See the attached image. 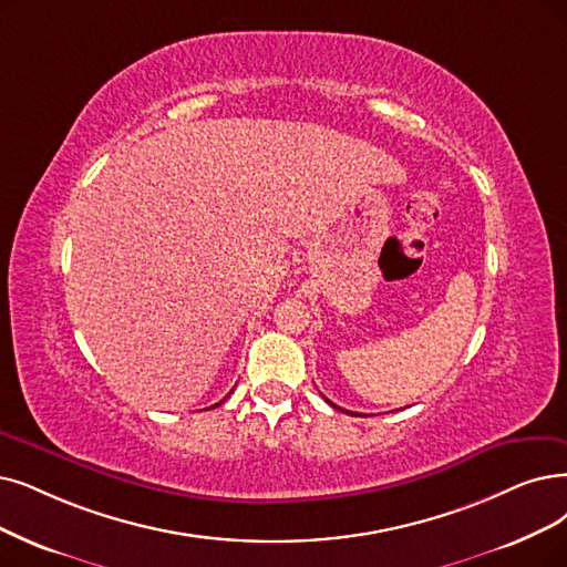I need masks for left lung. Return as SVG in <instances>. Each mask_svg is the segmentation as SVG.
Wrapping results in <instances>:
<instances>
[{
  "label": "left lung",
  "mask_w": 567,
  "mask_h": 567,
  "mask_svg": "<svg viewBox=\"0 0 567 567\" xmlns=\"http://www.w3.org/2000/svg\"><path fill=\"white\" fill-rule=\"evenodd\" d=\"M328 404H330V406H334V410H339V412H344V410H342V406H337V404H332L330 400H328ZM347 414H349V412H347Z\"/></svg>",
  "instance_id": "8db88e82"
}]
</instances>
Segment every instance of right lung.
Masks as SVG:
<instances>
[{
  "mask_svg": "<svg viewBox=\"0 0 567 567\" xmlns=\"http://www.w3.org/2000/svg\"><path fill=\"white\" fill-rule=\"evenodd\" d=\"M218 404H220V402H218ZM218 404H216V406H218Z\"/></svg>",
  "mask_w": 567,
  "mask_h": 567,
  "instance_id": "1",
  "label": "right lung"
}]
</instances>
